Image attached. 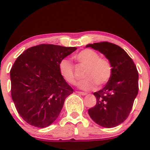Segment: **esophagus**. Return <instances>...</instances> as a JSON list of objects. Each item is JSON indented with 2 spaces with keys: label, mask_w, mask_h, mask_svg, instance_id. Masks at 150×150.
Returning a JSON list of instances; mask_svg holds the SVG:
<instances>
[{
  "label": "esophagus",
  "mask_w": 150,
  "mask_h": 150,
  "mask_svg": "<svg viewBox=\"0 0 150 150\" xmlns=\"http://www.w3.org/2000/svg\"><path fill=\"white\" fill-rule=\"evenodd\" d=\"M77 93H78V94H81V95H83V96H85V95H87V93L86 92H82V91H76Z\"/></svg>",
  "instance_id": "1"
}]
</instances>
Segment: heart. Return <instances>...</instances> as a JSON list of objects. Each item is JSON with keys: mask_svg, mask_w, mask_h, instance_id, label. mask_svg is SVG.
Wrapping results in <instances>:
<instances>
[{"mask_svg": "<svg viewBox=\"0 0 150 150\" xmlns=\"http://www.w3.org/2000/svg\"><path fill=\"white\" fill-rule=\"evenodd\" d=\"M75 57L81 65L86 67L83 73L85 79L78 83L79 88L84 91L91 90L96 84L102 86L110 81L112 73V67L107 58L100 57L96 51L88 48L80 51ZM59 71L66 82L75 84L74 67L68 59H62L59 62Z\"/></svg>", "mask_w": 150, "mask_h": 150, "instance_id": "heart-1", "label": "heart"}]
</instances>
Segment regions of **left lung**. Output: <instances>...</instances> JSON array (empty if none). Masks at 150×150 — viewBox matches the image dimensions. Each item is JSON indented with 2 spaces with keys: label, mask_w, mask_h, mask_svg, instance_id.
<instances>
[{
  "label": "left lung",
  "mask_w": 150,
  "mask_h": 150,
  "mask_svg": "<svg viewBox=\"0 0 150 150\" xmlns=\"http://www.w3.org/2000/svg\"><path fill=\"white\" fill-rule=\"evenodd\" d=\"M103 54L111 63L112 73L102 89L93 93L96 104L88 110L92 120L104 128H113L127 119L139 91V73L132 59L120 46L100 42L88 44Z\"/></svg>",
  "instance_id": "obj_1"
}]
</instances>
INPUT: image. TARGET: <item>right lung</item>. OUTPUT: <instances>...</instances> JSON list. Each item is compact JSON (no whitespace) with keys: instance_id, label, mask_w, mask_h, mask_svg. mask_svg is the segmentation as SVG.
<instances>
[{"instance_id":"add662e5","label":"right lung","mask_w":150,"mask_h":150,"mask_svg":"<svg viewBox=\"0 0 150 150\" xmlns=\"http://www.w3.org/2000/svg\"><path fill=\"white\" fill-rule=\"evenodd\" d=\"M76 47L40 44L25 50L10 71L11 98L30 125L46 128L58 117L73 89L62 78L59 63Z\"/></svg>"}]
</instances>
